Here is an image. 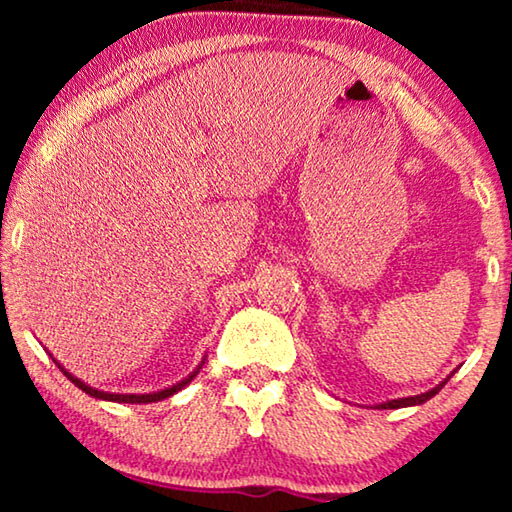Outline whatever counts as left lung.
Masks as SVG:
<instances>
[{
  "label": "left lung",
  "mask_w": 512,
  "mask_h": 512,
  "mask_svg": "<svg viewBox=\"0 0 512 512\" xmlns=\"http://www.w3.org/2000/svg\"><path fill=\"white\" fill-rule=\"evenodd\" d=\"M447 380H450V377H447ZM447 380H445V382H440L436 389L426 391V394H419V396H408V398H398V401H387V403H382L380 408H384V410H396V408H408V405H422V403L429 401V398L436 396L438 391L445 387Z\"/></svg>",
  "instance_id": "8db88e82"
}]
</instances>
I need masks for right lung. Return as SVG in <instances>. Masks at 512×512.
I'll use <instances>...</instances> for the list:
<instances>
[{
  "instance_id": "right-lung-1",
  "label": "right lung",
  "mask_w": 512,
  "mask_h": 512,
  "mask_svg": "<svg viewBox=\"0 0 512 512\" xmlns=\"http://www.w3.org/2000/svg\"><path fill=\"white\" fill-rule=\"evenodd\" d=\"M53 361H55V359H53ZM55 363H58V361H55ZM202 363H205V361H202ZM58 368L62 370V373H65V377H67L69 382L76 384V387H79L81 391H86L88 396L102 398V401H114V403H156V401H163V398H170L172 394H177L179 389H184L186 384L191 382L193 377L200 373V366H198V370H195L193 375H188L186 380H181V382L174 384V387H167V389H163V391H153V394H107V391H97V389H93V387H88V384L81 382L79 377H74L72 373H67V370L62 368L60 363H58Z\"/></svg>"
}]
</instances>
